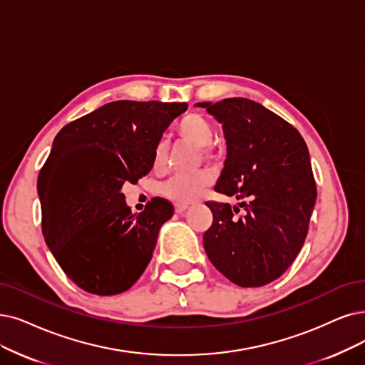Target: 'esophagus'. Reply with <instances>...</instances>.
I'll return each instance as SVG.
<instances>
[{
  "mask_svg": "<svg viewBox=\"0 0 365 365\" xmlns=\"http://www.w3.org/2000/svg\"><path fill=\"white\" fill-rule=\"evenodd\" d=\"M187 208H188V205H185V203H177V205H175V212L182 214Z\"/></svg>",
  "mask_w": 365,
  "mask_h": 365,
  "instance_id": "1",
  "label": "esophagus"
}]
</instances>
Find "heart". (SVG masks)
<instances>
[{"instance_id": "heart-1", "label": "heart", "mask_w": 365, "mask_h": 365, "mask_svg": "<svg viewBox=\"0 0 365 365\" xmlns=\"http://www.w3.org/2000/svg\"><path fill=\"white\" fill-rule=\"evenodd\" d=\"M177 133L184 140L202 148V153L208 155V145L212 140L214 128L211 123L200 113H187L177 124ZM165 143H158L154 150V166L162 168L166 162ZM211 173L202 170L195 173L173 175L162 185V193L177 203H188L196 200L205 188L211 184Z\"/></svg>"}]
</instances>
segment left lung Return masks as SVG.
<instances>
[{"label": "left lung", "mask_w": 365, "mask_h": 365, "mask_svg": "<svg viewBox=\"0 0 365 365\" xmlns=\"http://www.w3.org/2000/svg\"><path fill=\"white\" fill-rule=\"evenodd\" d=\"M222 124L227 154L214 190L241 200L207 202L212 225L203 233L211 264L241 287L274 282L290 267L307 237L316 203L309 148L298 130L242 97L202 101ZM238 206L246 212L232 214Z\"/></svg>", "instance_id": "left-lung-1"}]
</instances>
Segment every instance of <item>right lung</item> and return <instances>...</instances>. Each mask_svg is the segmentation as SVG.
Wrapping results in <instances>:
<instances>
[{"mask_svg":"<svg viewBox=\"0 0 365 365\" xmlns=\"http://www.w3.org/2000/svg\"><path fill=\"white\" fill-rule=\"evenodd\" d=\"M187 103L112 101L63 127L41 168V230L58 265L86 292L132 287L148 267L172 203L154 197L139 214L123 185L154 166V150Z\"/></svg>","mask_w":365,"mask_h":365,"instance_id":"obj_1","label":"right lung"}]
</instances>
